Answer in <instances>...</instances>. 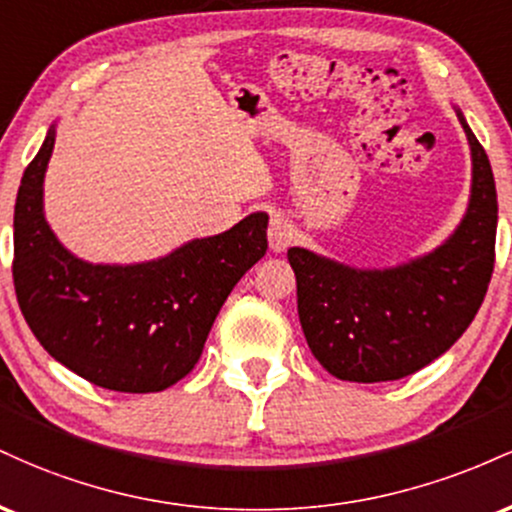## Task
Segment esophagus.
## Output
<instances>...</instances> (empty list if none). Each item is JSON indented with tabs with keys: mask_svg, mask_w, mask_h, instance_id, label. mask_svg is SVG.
<instances>
[{
	"mask_svg": "<svg viewBox=\"0 0 512 512\" xmlns=\"http://www.w3.org/2000/svg\"><path fill=\"white\" fill-rule=\"evenodd\" d=\"M267 238H269V248L274 252H281L293 243V238H296V228L291 226V221L286 219V216H274V219L269 221Z\"/></svg>",
	"mask_w": 512,
	"mask_h": 512,
	"instance_id": "1",
	"label": "esophagus"
}]
</instances>
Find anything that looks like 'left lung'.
<instances>
[{
  "label": "left lung",
  "mask_w": 512,
  "mask_h": 512,
  "mask_svg": "<svg viewBox=\"0 0 512 512\" xmlns=\"http://www.w3.org/2000/svg\"><path fill=\"white\" fill-rule=\"evenodd\" d=\"M472 146V199L450 240L395 269H354L289 250L298 317L313 356L339 380L385 383L450 349L484 303L496 262V182L484 146Z\"/></svg>",
  "instance_id": "8db88e82"
}]
</instances>
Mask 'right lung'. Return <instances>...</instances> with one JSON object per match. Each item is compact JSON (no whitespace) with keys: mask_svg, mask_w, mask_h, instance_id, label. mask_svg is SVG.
Masks as SVG:
<instances>
[{"mask_svg":"<svg viewBox=\"0 0 512 512\" xmlns=\"http://www.w3.org/2000/svg\"><path fill=\"white\" fill-rule=\"evenodd\" d=\"M50 129L21 178L14 209V289L43 349L88 383L161 392L202 356L233 286L267 252V214L192 240L161 260L110 267L76 260L43 216Z\"/></svg>","mask_w":512,"mask_h":512,"instance_id":"add662e5","label":"right lung"}]
</instances>
